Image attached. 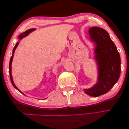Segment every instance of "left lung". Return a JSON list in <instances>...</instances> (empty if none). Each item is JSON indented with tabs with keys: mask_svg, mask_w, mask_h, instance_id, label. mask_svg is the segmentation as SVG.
<instances>
[{
	"mask_svg": "<svg viewBox=\"0 0 129 129\" xmlns=\"http://www.w3.org/2000/svg\"><path fill=\"white\" fill-rule=\"evenodd\" d=\"M90 38L95 43V59L98 64V82L91 88L84 89L91 96L107 93L117 83L121 73V58L109 33L102 28H90Z\"/></svg>",
	"mask_w": 129,
	"mask_h": 129,
	"instance_id": "1",
	"label": "left lung"
}]
</instances>
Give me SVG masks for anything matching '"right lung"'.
Returning <instances> with one entry per match:
<instances>
[{
    "label": "right lung",
    "mask_w": 129,
    "mask_h": 129,
    "mask_svg": "<svg viewBox=\"0 0 129 129\" xmlns=\"http://www.w3.org/2000/svg\"><path fill=\"white\" fill-rule=\"evenodd\" d=\"M34 30H35V28H31V29H28V30H27L26 31H25L24 33H23L22 34H21L20 35H19L18 36V38H19V39L20 40L22 39V38H24L25 37H26V36L28 35L29 33L33 32V31H34ZM19 42H18L17 43H16L15 46V47L14 48L13 50H12V56L11 57V59H10V65H9V71H10V79H11V83L12 85H13L14 87L16 88V89L18 90L20 92H21L22 94H23L22 93V92L20 91L18 89V87H16V86L15 85V84L14 83V81H13V79H12V74H11V64H12V59H13V57H14V52H15V49L17 47V46H18L19 45Z\"/></svg>",
    "instance_id": "1"
}]
</instances>
